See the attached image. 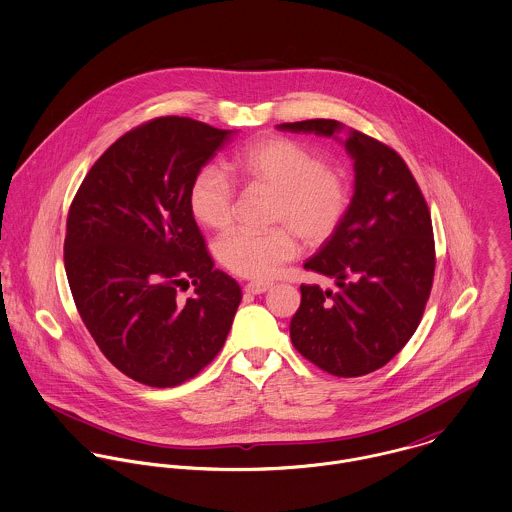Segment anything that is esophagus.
Segmentation results:
<instances>
[{
    "instance_id": "esophagus-1",
    "label": "esophagus",
    "mask_w": 512,
    "mask_h": 512,
    "mask_svg": "<svg viewBox=\"0 0 512 512\" xmlns=\"http://www.w3.org/2000/svg\"><path fill=\"white\" fill-rule=\"evenodd\" d=\"M270 288H272V284H270V282H250V284H246L244 292L252 293V295H258V293L268 292Z\"/></svg>"
}]
</instances>
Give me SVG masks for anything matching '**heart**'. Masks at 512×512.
I'll return each instance as SVG.
<instances>
[{"instance_id": "1", "label": "heart", "mask_w": 512, "mask_h": 512, "mask_svg": "<svg viewBox=\"0 0 512 512\" xmlns=\"http://www.w3.org/2000/svg\"><path fill=\"white\" fill-rule=\"evenodd\" d=\"M240 181L250 191L276 195L270 230L234 228L215 244L220 264L250 280L272 278L297 250L321 246L341 228L349 215L353 191L343 169L325 163L315 147L286 136H268L242 147L234 157ZM189 205L201 224L222 230L236 215V189L230 177L205 165L189 189Z\"/></svg>"}]
</instances>
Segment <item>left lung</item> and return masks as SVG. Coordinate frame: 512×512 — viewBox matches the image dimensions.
<instances>
[{
	"instance_id": "8db88e82",
	"label": "left lung",
	"mask_w": 512,
	"mask_h": 512,
	"mask_svg": "<svg viewBox=\"0 0 512 512\" xmlns=\"http://www.w3.org/2000/svg\"><path fill=\"white\" fill-rule=\"evenodd\" d=\"M280 130L335 136L337 120L280 124ZM355 159L349 215L305 270L335 278L339 292L301 286L290 323L293 347L321 370L353 378L394 359L418 329L436 270L428 203L392 147L349 130Z\"/></svg>"
}]
</instances>
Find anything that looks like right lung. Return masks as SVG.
Segmentation results:
<instances>
[{"instance_id": "1", "label": "right lung", "mask_w": 512, "mask_h": 512, "mask_svg": "<svg viewBox=\"0 0 512 512\" xmlns=\"http://www.w3.org/2000/svg\"><path fill=\"white\" fill-rule=\"evenodd\" d=\"M230 134L191 118L149 120L100 155L71 203L65 270L80 319L102 355L146 386L197 376L240 305L189 205L195 175Z\"/></svg>"}]
</instances>
